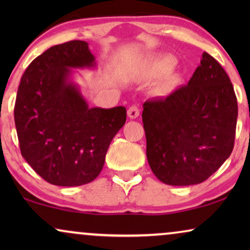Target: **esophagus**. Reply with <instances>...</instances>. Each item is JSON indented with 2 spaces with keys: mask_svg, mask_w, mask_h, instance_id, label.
Masks as SVG:
<instances>
[{
  "mask_svg": "<svg viewBox=\"0 0 250 250\" xmlns=\"http://www.w3.org/2000/svg\"><path fill=\"white\" fill-rule=\"evenodd\" d=\"M127 116L131 119L138 118L139 116H140V109H139V107H136V105H132V107H129L128 111H127Z\"/></svg>",
  "mask_w": 250,
  "mask_h": 250,
  "instance_id": "obj_1",
  "label": "esophagus"
}]
</instances>
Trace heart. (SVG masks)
I'll use <instances>...</instances> for the list:
<instances>
[{
    "instance_id": "b5f03b06",
    "label": "heart",
    "mask_w": 250,
    "mask_h": 250,
    "mask_svg": "<svg viewBox=\"0 0 250 250\" xmlns=\"http://www.w3.org/2000/svg\"><path fill=\"white\" fill-rule=\"evenodd\" d=\"M172 61L166 60V61H157L155 63H151L149 66V74L150 75H160L165 73L167 68L170 66Z\"/></svg>"
}]
</instances>
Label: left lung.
Returning <instances> with one entry per match:
<instances>
[{"instance_id": "8db88e82", "label": "left lung", "mask_w": 250, "mask_h": 250, "mask_svg": "<svg viewBox=\"0 0 250 250\" xmlns=\"http://www.w3.org/2000/svg\"><path fill=\"white\" fill-rule=\"evenodd\" d=\"M237 117L230 78L204 52L188 85L143 104L146 159L157 179L186 187L213 175L233 149Z\"/></svg>"}]
</instances>
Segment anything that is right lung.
<instances>
[{
  "instance_id": "right-lung-1",
  "label": "right lung",
  "mask_w": 250,
  "mask_h": 250,
  "mask_svg": "<svg viewBox=\"0 0 250 250\" xmlns=\"http://www.w3.org/2000/svg\"><path fill=\"white\" fill-rule=\"evenodd\" d=\"M85 41L46 50L20 81L15 123L20 151L46 182L59 187L90 183L100 174L111 140L126 122V108H91L73 69H94Z\"/></svg>"
}]
</instances>
